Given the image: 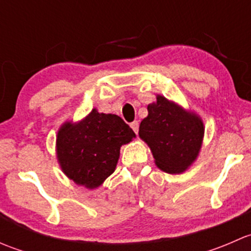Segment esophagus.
Listing matches in <instances>:
<instances>
[{
	"instance_id": "1",
	"label": "esophagus",
	"mask_w": 251,
	"mask_h": 251,
	"mask_svg": "<svg viewBox=\"0 0 251 251\" xmlns=\"http://www.w3.org/2000/svg\"><path fill=\"white\" fill-rule=\"evenodd\" d=\"M131 128H132L133 131H135L136 133H138V127H140V123H138L137 120H135L133 123H131Z\"/></svg>"
}]
</instances>
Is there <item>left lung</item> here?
I'll use <instances>...</instances> for the list:
<instances>
[{
    "instance_id": "left-lung-1",
    "label": "left lung",
    "mask_w": 251,
    "mask_h": 251,
    "mask_svg": "<svg viewBox=\"0 0 251 251\" xmlns=\"http://www.w3.org/2000/svg\"><path fill=\"white\" fill-rule=\"evenodd\" d=\"M141 121L140 137L148 144L155 165L168 174H181L196 161L204 137L201 116L179 107L164 96L148 104Z\"/></svg>"
}]
</instances>
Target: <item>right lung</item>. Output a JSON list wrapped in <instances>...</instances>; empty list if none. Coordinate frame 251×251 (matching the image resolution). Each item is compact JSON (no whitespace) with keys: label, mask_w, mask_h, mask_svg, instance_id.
<instances>
[{"label":"right lung","mask_w":251,"mask_h":251,"mask_svg":"<svg viewBox=\"0 0 251 251\" xmlns=\"http://www.w3.org/2000/svg\"><path fill=\"white\" fill-rule=\"evenodd\" d=\"M135 137L120 116L92 109L78 123L60 126L55 143L58 163L78 186L97 188L115 171L121 146Z\"/></svg>","instance_id":"1"}]
</instances>
